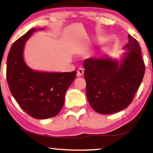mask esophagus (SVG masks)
I'll return each instance as SVG.
<instances>
[{
    "instance_id": "1",
    "label": "esophagus",
    "mask_w": 153,
    "mask_h": 153,
    "mask_svg": "<svg viewBox=\"0 0 153 153\" xmlns=\"http://www.w3.org/2000/svg\"><path fill=\"white\" fill-rule=\"evenodd\" d=\"M83 72H84V70L83 68H79L78 70H77V75L78 76H81L83 74Z\"/></svg>"
}]
</instances>
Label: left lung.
Returning a JSON list of instances; mask_svg holds the SVG:
<instances>
[{
	"label": "left lung",
	"instance_id": "left-lung-1",
	"mask_svg": "<svg viewBox=\"0 0 153 153\" xmlns=\"http://www.w3.org/2000/svg\"><path fill=\"white\" fill-rule=\"evenodd\" d=\"M129 42L120 59L109 56L89 58L83 62L87 99L101 114H115L127 108L143 80L145 65L141 47L128 35Z\"/></svg>",
	"mask_w": 153,
	"mask_h": 153
}]
</instances>
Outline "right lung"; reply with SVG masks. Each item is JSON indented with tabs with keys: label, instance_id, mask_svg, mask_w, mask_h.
<instances>
[{
	"label": "right lung",
	"instance_id": "right-lung-1",
	"mask_svg": "<svg viewBox=\"0 0 153 153\" xmlns=\"http://www.w3.org/2000/svg\"><path fill=\"white\" fill-rule=\"evenodd\" d=\"M28 30L10 48L7 60V83L10 92L21 108L33 118L46 119L57 116L62 108L67 90L76 72H48L34 70L24 58L26 42L35 31Z\"/></svg>",
	"mask_w": 153,
	"mask_h": 153
}]
</instances>
